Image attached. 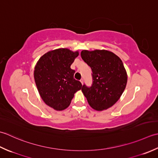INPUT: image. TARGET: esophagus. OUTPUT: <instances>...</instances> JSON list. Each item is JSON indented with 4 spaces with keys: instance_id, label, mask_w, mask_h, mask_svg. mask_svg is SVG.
Instances as JSON below:
<instances>
[{
    "instance_id": "obj_1",
    "label": "esophagus",
    "mask_w": 158,
    "mask_h": 158,
    "mask_svg": "<svg viewBox=\"0 0 158 158\" xmlns=\"http://www.w3.org/2000/svg\"><path fill=\"white\" fill-rule=\"evenodd\" d=\"M80 82L82 83V85H83V79H82V78L81 80H80Z\"/></svg>"
}]
</instances>
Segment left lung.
<instances>
[{
    "label": "left lung",
    "instance_id": "1",
    "mask_svg": "<svg viewBox=\"0 0 158 158\" xmlns=\"http://www.w3.org/2000/svg\"><path fill=\"white\" fill-rule=\"evenodd\" d=\"M81 57L93 72V85L82 86V91L89 104L95 110H106L117 102L123 93L127 75L117 55L106 50H84Z\"/></svg>",
    "mask_w": 158,
    "mask_h": 158
}]
</instances>
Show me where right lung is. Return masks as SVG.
<instances>
[{
	"mask_svg": "<svg viewBox=\"0 0 158 158\" xmlns=\"http://www.w3.org/2000/svg\"><path fill=\"white\" fill-rule=\"evenodd\" d=\"M78 51L59 48L44 54L34 69L38 92L45 104L56 110H63L71 104L82 84L73 78L75 71L70 68Z\"/></svg>",
	"mask_w": 158,
	"mask_h": 158,
	"instance_id": "right-lung-1",
	"label": "right lung"
}]
</instances>
